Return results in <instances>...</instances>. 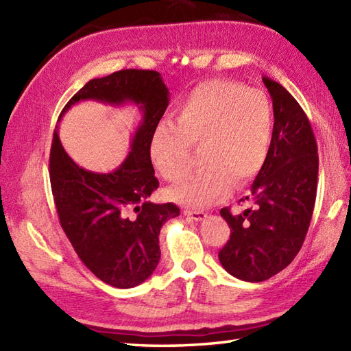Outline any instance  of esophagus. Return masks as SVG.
Masks as SVG:
<instances>
[{
    "label": "esophagus",
    "mask_w": 351,
    "mask_h": 351,
    "mask_svg": "<svg viewBox=\"0 0 351 351\" xmlns=\"http://www.w3.org/2000/svg\"><path fill=\"white\" fill-rule=\"evenodd\" d=\"M184 214L187 215V217H191L193 220L200 221V220H205L206 219V213L204 211H190V210H184Z\"/></svg>",
    "instance_id": "obj_1"
}]
</instances>
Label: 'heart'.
<instances>
[{"label":"heart","instance_id":"b5f03b06","mask_svg":"<svg viewBox=\"0 0 351 351\" xmlns=\"http://www.w3.org/2000/svg\"><path fill=\"white\" fill-rule=\"evenodd\" d=\"M175 126L161 123L151 138V160L167 181H180L191 162V146L202 147L205 167L170 190L176 202L205 206L243 189L267 160L273 110L259 90L232 81L211 80L193 88L181 104Z\"/></svg>","mask_w":351,"mask_h":351}]
</instances>
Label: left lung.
<instances>
[{"mask_svg": "<svg viewBox=\"0 0 351 351\" xmlns=\"http://www.w3.org/2000/svg\"><path fill=\"white\" fill-rule=\"evenodd\" d=\"M273 101L271 143L253 181L252 208H221L230 237L219 252L223 268L245 282H263L291 264L302 249L314 213L318 149L311 123L285 87L264 77Z\"/></svg>", "mask_w": 351, "mask_h": 351, "instance_id": "obj_1", "label": "left lung"}]
</instances>
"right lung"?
Here are the masks:
<instances>
[{
	"label": "right lung",
	"instance_id": "right-lung-1",
	"mask_svg": "<svg viewBox=\"0 0 351 351\" xmlns=\"http://www.w3.org/2000/svg\"><path fill=\"white\" fill-rule=\"evenodd\" d=\"M88 99L138 106L141 122L131 151L116 170L96 173L80 167L66 154L56 130L49 154L52 196L64 234L88 270L111 287L132 288L154 273L161 256V226L180 215L175 204L147 200L160 185L149 146L169 106V90L155 71H117L88 81L58 119L73 104Z\"/></svg>",
	"mask_w": 351,
	"mask_h": 351
}]
</instances>
